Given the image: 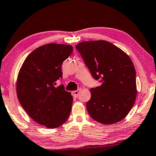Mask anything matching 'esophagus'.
Instances as JSON below:
<instances>
[{
	"label": "esophagus",
	"mask_w": 156,
	"mask_h": 156,
	"mask_svg": "<svg viewBox=\"0 0 156 156\" xmlns=\"http://www.w3.org/2000/svg\"><path fill=\"white\" fill-rule=\"evenodd\" d=\"M80 91H81V89H77V90H76V91H73V96H74V97H76V98H77L78 96H79V94H80Z\"/></svg>",
	"instance_id": "34e87169"
}]
</instances>
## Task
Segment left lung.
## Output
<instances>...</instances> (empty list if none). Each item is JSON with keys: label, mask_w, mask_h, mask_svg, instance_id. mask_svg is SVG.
Wrapping results in <instances>:
<instances>
[{"label": "left lung", "mask_w": 156, "mask_h": 156, "mask_svg": "<svg viewBox=\"0 0 156 156\" xmlns=\"http://www.w3.org/2000/svg\"><path fill=\"white\" fill-rule=\"evenodd\" d=\"M94 79L101 83L91 89L87 103L89 115L103 125L122 120L136 97V70L123 51L106 41H83L76 45Z\"/></svg>", "instance_id": "left-lung-1"}]
</instances>
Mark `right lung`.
I'll return each mask as SVG.
<instances>
[{
	"label": "right lung",
	"mask_w": 156,
	"mask_h": 156,
	"mask_svg": "<svg viewBox=\"0 0 156 156\" xmlns=\"http://www.w3.org/2000/svg\"><path fill=\"white\" fill-rule=\"evenodd\" d=\"M73 51L70 45L48 44L36 48L26 58L18 74L17 94L20 104L40 125L56 128L70 115L73 98L62 85V65Z\"/></svg>",
	"instance_id": "right-lung-1"
}]
</instances>
